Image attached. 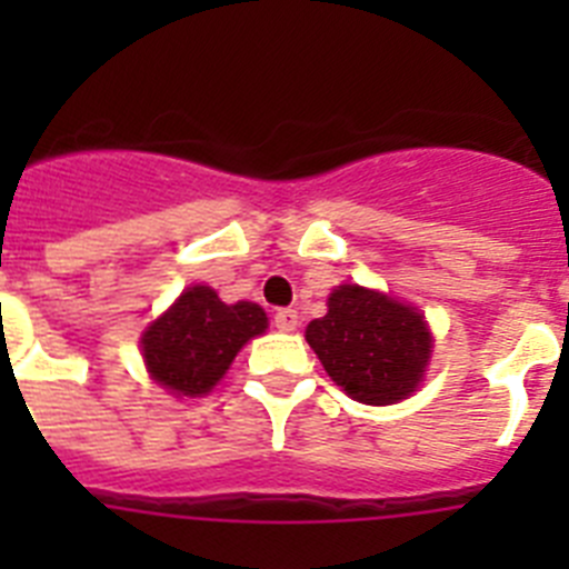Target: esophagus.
Masks as SVG:
<instances>
[{
    "label": "esophagus",
    "instance_id": "34e87169",
    "mask_svg": "<svg viewBox=\"0 0 569 569\" xmlns=\"http://www.w3.org/2000/svg\"><path fill=\"white\" fill-rule=\"evenodd\" d=\"M273 325L281 330V333H293L299 328V313L293 308H281L273 313Z\"/></svg>",
    "mask_w": 569,
    "mask_h": 569
}]
</instances>
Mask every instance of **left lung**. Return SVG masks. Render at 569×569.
I'll list each match as a JSON object with an SVG mask.
<instances>
[{
    "label": "left lung",
    "instance_id": "left-lung-1",
    "mask_svg": "<svg viewBox=\"0 0 569 569\" xmlns=\"http://www.w3.org/2000/svg\"><path fill=\"white\" fill-rule=\"evenodd\" d=\"M305 339L330 379L361 405H396L419 387L433 353L425 316L379 290L339 284Z\"/></svg>",
    "mask_w": 569,
    "mask_h": 569
}]
</instances>
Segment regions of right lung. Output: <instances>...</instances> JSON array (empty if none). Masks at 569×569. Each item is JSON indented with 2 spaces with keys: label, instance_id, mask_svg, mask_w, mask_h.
Here are the masks:
<instances>
[{
  "label": "right lung",
  "instance_id": "1",
  "mask_svg": "<svg viewBox=\"0 0 569 569\" xmlns=\"http://www.w3.org/2000/svg\"><path fill=\"white\" fill-rule=\"evenodd\" d=\"M268 330V313L253 301L224 305L213 288L193 284L142 333L148 373L173 396H208L253 336Z\"/></svg>",
  "mask_w": 569,
  "mask_h": 569
}]
</instances>
